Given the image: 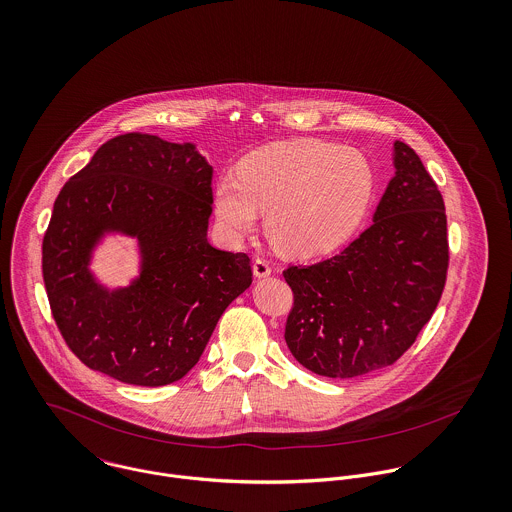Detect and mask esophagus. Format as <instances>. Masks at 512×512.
<instances>
[{
  "label": "esophagus",
  "mask_w": 512,
  "mask_h": 512,
  "mask_svg": "<svg viewBox=\"0 0 512 512\" xmlns=\"http://www.w3.org/2000/svg\"><path fill=\"white\" fill-rule=\"evenodd\" d=\"M271 273H273V269H271V265H269L267 259L257 257V259L253 261V275H255L257 279H265V277H269Z\"/></svg>",
  "instance_id": "34e87169"
}]
</instances>
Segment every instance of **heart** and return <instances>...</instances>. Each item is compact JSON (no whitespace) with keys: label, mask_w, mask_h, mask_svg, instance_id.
<instances>
[{"label":"heart","mask_w":512,"mask_h":512,"mask_svg":"<svg viewBox=\"0 0 512 512\" xmlns=\"http://www.w3.org/2000/svg\"><path fill=\"white\" fill-rule=\"evenodd\" d=\"M376 194V168L358 148L324 140H291L249 154L239 176L215 186L213 207L231 239L249 235L259 209L285 253L314 257L338 249L364 221Z\"/></svg>","instance_id":"b5f03b06"}]
</instances>
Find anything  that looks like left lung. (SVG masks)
Masks as SVG:
<instances>
[{
  "mask_svg": "<svg viewBox=\"0 0 512 512\" xmlns=\"http://www.w3.org/2000/svg\"><path fill=\"white\" fill-rule=\"evenodd\" d=\"M372 225L338 255L283 271L295 305L285 340L307 370L356 378L394 364L437 307L449 263L443 198L408 144Z\"/></svg>",
  "mask_w": 512,
  "mask_h": 512,
  "instance_id": "obj_1",
  "label": "left lung"
}]
</instances>
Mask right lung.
<instances>
[{
	"label": "right lung",
	"instance_id": "right-lung-1",
	"mask_svg": "<svg viewBox=\"0 0 512 512\" xmlns=\"http://www.w3.org/2000/svg\"><path fill=\"white\" fill-rule=\"evenodd\" d=\"M211 176L196 144L128 132L104 142L59 192L43 281L67 346L91 370L132 386L178 382L249 289V257L207 241ZM110 234L137 241L139 275L126 288H106L90 269Z\"/></svg>",
	"mask_w": 512,
	"mask_h": 512
}]
</instances>
